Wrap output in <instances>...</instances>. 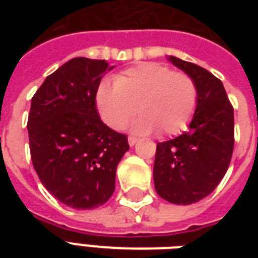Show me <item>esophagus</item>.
<instances>
[{
	"instance_id": "esophagus-1",
	"label": "esophagus",
	"mask_w": 258,
	"mask_h": 258,
	"mask_svg": "<svg viewBox=\"0 0 258 258\" xmlns=\"http://www.w3.org/2000/svg\"><path fill=\"white\" fill-rule=\"evenodd\" d=\"M137 142H138V138L128 137V145L130 146H134V145H135V143H137Z\"/></svg>"
}]
</instances>
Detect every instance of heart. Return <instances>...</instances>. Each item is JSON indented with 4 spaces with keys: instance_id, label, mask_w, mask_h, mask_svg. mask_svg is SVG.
Segmentation results:
<instances>
[{
    "instance_id": "1",
    "label": "heart",
    "mask_w": 258,
    "mask_h": 258,
    "mask_svg": "<svg viewBox=\"0 0 258 258\" xmlns=\"http://www.w3.org/2000/svg\"><path fill=\"white\" fill-rule=\"evenodd\" d=\"M96 107L105 124L123 128L138 111L137 133L175 135L187 127L196 112V83L184 72H172L159 62H142L123 71L113 84L101 82L96 89Z\"/></svg>"
}]
</instances>
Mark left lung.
<instances>
[{
  "label": "left lung",
  "instance_id": "left-lung-1",
  "mask_svg": "<svg viewBox=\"0 0 258 258\" xmlns=\"http://www.w3.org/2000/svg\"><path fill=\"white\" fill-rule=\"evenodd\" d=\"M194 80L197 108L187 131L157 145L155 190L163 200L191 205L208 197L228 171L234 147V111L220 79L202 67L170 56Z\"/></svg>",
  "mask_w": 258,
  "mask_h": 258
}]
</instances>
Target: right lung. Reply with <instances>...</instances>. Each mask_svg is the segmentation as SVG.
<instances>
[{
	"label": "right lung",
	"instance_id": "add662e5",
	"mask_svg": "<svg viewBox=\"0 0 258 258\" xmlns=\"http://www.w3.org/2000/svg\"><path fill=\"white\" fill-rule=\"evenodd\" d=\"M112 68L105 60L75 57L49 75L32 97V163L46 190L70 208L104 205L130 149L124 134L105 125L96 109V89Z\"/></svg>",
	"mask_w": 258,
	"mask_h": 258
}]
</instances>
